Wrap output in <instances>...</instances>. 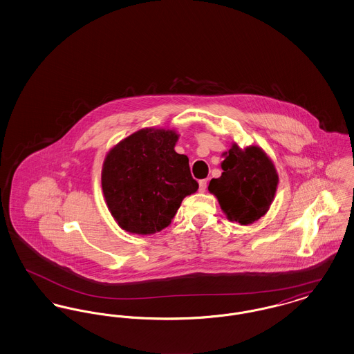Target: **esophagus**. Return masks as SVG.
<instances>
[{"label": "esophagus", "mask_w": 354, "mask_h": 354, "mask_svg": "<svg viewBox=\"0 0 354 354\" xmlns=\"http://www.w3.org/2000/svg\"><path fill=\"white\" fill-rule=\"evenodd\" d=\"M205 188H207V179H203L199 182V191L201 192H204L205 191Z\"/></svg>", "instance_id": "obj_1"}]
</instances>
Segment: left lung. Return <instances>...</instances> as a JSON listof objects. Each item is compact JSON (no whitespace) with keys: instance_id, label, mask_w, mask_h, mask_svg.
<instances>
[{"instance_id":"left-lung-1","label":"left lung","mask_w":354,"mask_h":354,"mask_svg":"<svg viewBox=\"0 0 354 354\" xmlns=\"http://www.w3.org/2000/svg\"><path fill=\"white\" fill-rule=\"evenodd\" d=\"M223 155V174L209 182L208 191L216 196L227 219L241 225L252 224L268 212L274 199L277 169L259 146L240 149L232 143Z\"/></svg>"}]
</instances>
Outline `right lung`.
Returning <instances> with one entry per match:
<instances>
[{
	"instance_id": "obj_1",
	"label": "right lung",
	"mask_w": 354,
	"mask_h": 354,
	"mask_svg": "<svg viewBox=\"0 0 354 354\" xmlns=\"http://www.w3.org/2000/svg\"><path fill=\"white\" fill-rule=\"evenodd\" d=\"M179 134L146 127L122 139L102 166L104 202L119 227L151 235L169 227L185 196L195 194L187 155L175 151Z\"/></svg>"
}]
</instances>
